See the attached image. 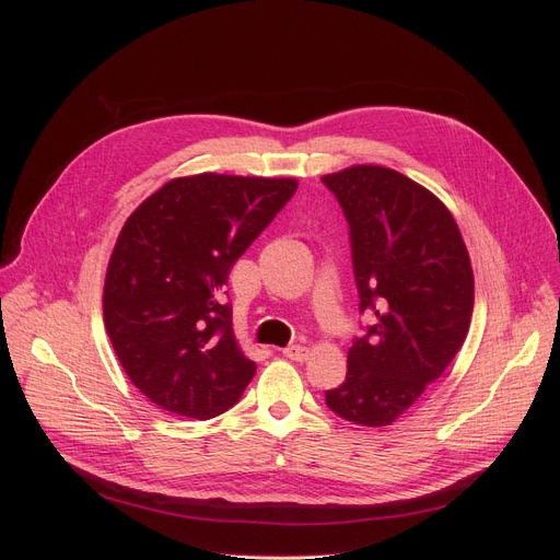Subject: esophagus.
Instances as JSON below:
<instances>
[{"label":"esophagus","mask_w":560,"mask_h":560,"mask_svg":"<svg viewBox=\"0 0 560 560\" xmlns=\"http://www.w3.org/2000/svg\"><path fill=\"white\" fill-rule=\"evenodd\" d=\"M308 354H311V349L308 347H304V345H288L285 349H283V357L285 359H290V361H306L308 359Z\"/></svg>","instance_id":"esophagus-1"}]
</instances>
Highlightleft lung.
Here are the masks:
<instances>
[{
  "label": "left lung",
  "instance_id": "8db88e82",
  "mask_svg": "<svg viewBox=\"0 0 560 560\" xmlns=\"http://www.w3.org/2000/svg\"><path fill=\"white\" fill-rule=\"evenodd\" d=\"M349 224L359 311L372 317L347 354L327 406L347 422L386 427L443 376L465 342L475 275L447 206L408 176L354 165L322 176Z\"/></svg>",
  "mask_w": 560,
  "mask_h": 560
}]
</instances>
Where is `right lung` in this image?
Instances as JSON below:
<instances>
[{
  "mask_svg": "<svg viewBox=\"0 0 560 560\" xmlns=\"http://www.w3.org/2000/svg\"><path fill=\"white\" fill-rule=\"evenodd\" d=\"M295 190V179L203 172L129 215L108 260L104 325L147 399L192 420L241 399L256 365L235 342L224 283Z\"/></svg>",
  "mask_w": 560,
  "mask_h": 560,
  "instance_id": "obj_1",
  "label": "right lung"
}]
</instances>
